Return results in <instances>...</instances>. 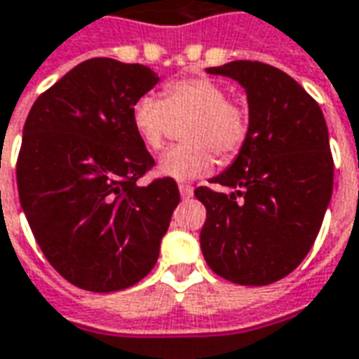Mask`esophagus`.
Here are the masks:
<instances>
[{
  "mask_svg": "<svg viewBox=\"0 0 359 359\" xmlns=\"http://www.w3.org/2000/svg\"><path fill=\"white\" fill-rule=\"evenodd\" d=\"M179 190H180V196H182V200H188V198L194 196V188L190 187V184H180Z\"/></svg>",
  "mask_w": 359,
  "mask_h": 359,
  "instance_id": "34e87169",
  "label": "esophagus"
}]
</instances>
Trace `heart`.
<instances>
[{
    "label": "heart",
    "instance_id": "b5f03b06",
    "mask_svg": "<svg viewBox=\"0 0 359 359\" xmlns=\"http://www.w3.org/2000/svg\"><path fill=\"white\" fill-rule=\"evenodd\" d=\"M172 120H188V144L171 147L159 159V172L175 180H192L212 171L214 151L223 159L239 151L249 136V110L229 99L227 87L212 77H188L165 85L161 99L144 95L132 107L137 136L149 149H161Z\"/></svg>",
    "mask_w": 359,
    "mask_h": 359
}]
</instances>
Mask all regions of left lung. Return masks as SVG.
<instances>
[{"label": "left lung", "instance_id": "left-lung-1", "mask_svg": "<svg viewBox=\"0 0 359 359\" xmlns=\"http://www.w3.org/2000/svg\"><path fill=\"white\" fill-rule=\"evenodd\" d=\"M247 93L249 136L229 169L198 187L205 205L200 247L215 274L268 285L293 272L319 235L332 196L334 163L323 110L302 85L262 62L208 67Z\"/></svg>", "mask_w": 359, "mask_h": 359}]
</instances>
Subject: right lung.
<instances>
[{
  "mask_svg": "<svg viewBox=\"0 0 359 359\" xmlns=\"http://www.w3.org/2000/svg\"><path fill=\"white\" fill-rule=\"evenodd\" d=\"M157 81L142 64L93 57L42 93L22 128V212L57 274L87 292L126 290L149 274L180 202L169 177L137 187L155 161L132 107Z\"/></svg>",
  "mask_w": 359,
  "mask_h": 359,
  "instance_id": "right-lung-1",
  "label": "right lung"
}]
</instances>
